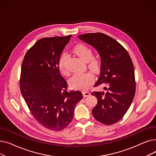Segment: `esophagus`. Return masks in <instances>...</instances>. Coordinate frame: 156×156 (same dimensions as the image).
Instances as JSON below:
<instances>
[{
  "instance_id": "esophagus-1",
  "label": "esophagus",
  "mask_w": 156,
  "mask_h": 156,
  "mask_svg": "<svg viewBox=\"0 0 156 156\" xmlns=\"http://www.w3.org/2000/svg\"><path fill=\"white\" fill-rule=\"evenodd\" d=\"M83 97H87V96H89L90 95V93L88 92L83 91Z\"/></svg>"
}]
</instances>
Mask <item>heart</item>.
<instances>
[{
  "label": "heart",
  "mask_w": 156,
  "mask_h": 156,
  "mask_svg": "<svg viewBox=\"0 0 156 156\" xmlns=\"http://www.w3.org/2000/svg\"><path fill=\"white\" fill-rule=\"evenodd\" d=\"M73 51L80 58L87 62L88 68L97 72L101 68V62L99 59L93 57L94 53L91 48L85 44H78L73 48ZM66 59V54H63L60 57L58 67L60 71L64 75H68V71L65 68V61ZM94 77L90 72L76 73L69 80L71 87L77 89L86 90L93 83Z\"/></svg>",
  "instance_id": "1"
}]
</instances>
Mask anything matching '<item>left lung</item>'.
Wrapping results in <instances>:
<instances>
[{
  "mask_svg": "<svg viewBox=\"0 0 156 156\" xmlns=\"http://www.w3.org/2000/svg\"><path fill=\"white\" fill-rule=\"evenodd\" d=\"M94 47L101 59L99 78L94 85H105V92H94L97 104L92 109L94 118L111 125L124 116L133 100L136 83L134 66L126 49L116 40L102 33L78 37Z\"/></svg>",
  "mask_w": 156,
  "mask_h": 156,
  "instance_id": "1",
  "label": "left lung"
}]
</instances>
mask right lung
Segmentation results:
<instances>
[{"label": "right lung", "mask_w": 156, "mask_h": 156, "mask_svg": "<svg viewBox=\"0 0 156 156\" xmlns=\"http://www.w3.org/2000/svg\"><path fill=\"white\" fill-rule=\"evenodd\" d=\"M71 35L41 38L24 55L20 86L28 107L38 122L60 131L71 122L76 104L83 99L80 91H67L58 63Z\"/></svg>", "instance_id": "1"}]
</instances>
